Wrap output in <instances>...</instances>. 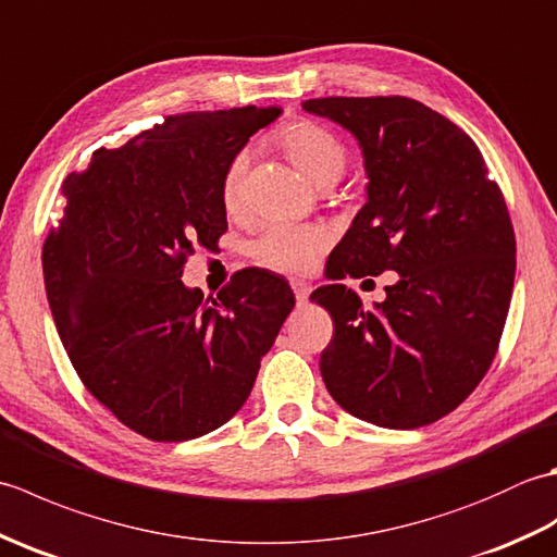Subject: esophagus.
<instances>
[{
	"label": "esophagus",
	"instance_id": "34e87169",
	"mask_svg": "<svg viewBox=\"0 0 557 557\" xmlns=\"http://www.w3.org/2000/svg\"><path fill=\"white\" fill-rule=\"evenodd\" d=\"M289 285H292L294 297H297V301H299V304H306V301H309V294H311V285H309V282H304V280H297V277H294V280L289 282Z\"/></svg>",
	"mask_w": 557,
	"mask_h": 557
}]
</instances>
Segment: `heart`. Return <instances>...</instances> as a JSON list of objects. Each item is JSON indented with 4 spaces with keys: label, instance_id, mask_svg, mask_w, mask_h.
<instances>
[{
    "label": "heart",
    "instance_id": "obj_1",
    "mask_svg": "<svg viewBox=\"0 0 557 557\" xmlns=\"http://www.w3.org/2000/svg\"><path fill=\"white\" fill-rule=\"evenodd\" d=\"M275 140L315 186H333L347 170L345 144L323 124L294 120L280 128ZM246 170V152H234L222 174L220 194L224 210L234 212L242 208ZM327 246L330 234L321 224L268 222L246 242V256L253 263L277 272H306L315 265Z\"/></svg>",
    "mask_w": 557,
    "mask_h": 557
}]
</instances>
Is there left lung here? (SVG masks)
Wrapping results in <instances>:
<instances>
[{"mask_svg": "<svg viewBox=\"0 0 557 557\" xmlns=\"http://www.w3.org/2000/svg\"><path fill=\"white\" fill-rule=\"evenodd\" d=\"M301 108L349 128L369 174V200L327 275L397 272L375 309L345 285L311 294L335 327L321 354L325 387L357 419L421 429L474 393L498 351L517 268L505 196L474 140L419 100L315 98Z\"/></svg>", "mask_w": 557, "mask_h": 557, "instance_id": "obj_1", "label": "left lung"}]
</instances>
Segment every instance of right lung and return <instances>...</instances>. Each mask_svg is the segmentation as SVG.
Instances as JSON below:
<instances>
[{"instance_id":"obj_1","label":"right lung","mask_w":557,"mask_h":557,"mask_svg":"<svg viewBox=\"0 0 557 557\" xmlns=\"http://www.w3.org/2000/svg\"><path fill=\"white\" fill-rule=\"evenodd\" d=\"M280 112L164 116L62 184L64 215L42 246L54 325L88 393L148 441L227 423L294 309L265 270L234 272L215 299L180 280L194 248L227 232L224 168Z\"/></svg>"}]
</instances>
